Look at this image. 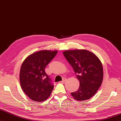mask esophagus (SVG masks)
Segmentation results:
<instances>
[{
  "mask_svg": "<svg viewBox=\"0 0 121 121\" xmlns=\"http://www.w3.org/2000/svg\"><path fill=\"white\" fill-rule=\"evenodd\" d=\"M67 80V79L66 78H64V79H63V80L62 81H60V82H64L65 81H66Z\"/></svg>",
  "mask_w": 121,
  "mask_h": 121,
  "instance_id": "obj_1",
  "label": "esophagus"
}]
</instances>
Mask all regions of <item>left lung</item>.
I'll return each mask as SVG.
<instances>
[{"label":"left lung","mask_w":121,"mask_h":121,"mask_svg":"<svg viewBox=\"0 0 121 121\" xmlns=\"http://www.w3.org/2000/svg\"><path fill=\"white\" fill-rule=\"evenodd\" d=\"M63 54L72 67L80 83L77 91L71 93V95L79 101L90 99L102 82V63L94 53L84 49L66 50Z\"/></svg>","instance_id":"1"}]
</instances>
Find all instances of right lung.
I'll return each instance as SVG.
<instances>
[{"label": "right lung", "mask_w": 121, "mask_h": 121, "mask_svg": "<svg viewBox=\"0 0 121 121\" xmlns=\"http://www.w3.org/2000/svg\"><path fill=\"white\" fill-rule=\"evenodd\" d=\"M57 53V50L37 51L22 63L19 75L20 85L24 93L33 101L43 102L50 96L54 86L45 68Z\"/></svg>", "instance_id": "add662e5"}]
</instances>
